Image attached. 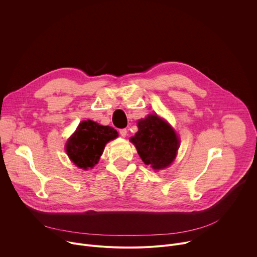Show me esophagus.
<instances>
[{"label":"esophagus","mask_w":257,"mask_h":257,"mask_svg":"<svg viewBox=\"0 0 257 257\" xmlns=\"http://www.w3.org/2000/svg\"><path fill=\"white\" fill-rule=\"evenodd\" d=\"M119 133H120V135H121L122 137H126V135H127V129H120V130H119Z\"/></svg>","instance_id":"esophagus-1"}]
</instances>
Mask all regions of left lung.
Instances as JSON below:
<instances>
[{"label":"left lung","mask_w":257,"mask_h":257,"mask_svg":"<svg viewBox=\"0 0 257 257\" xmlns=\"http://www.w3.org/2000/svg\"><path fill=\"white\" fill-rule=\"evenodd\" d=\"M131 141L144 164L155 170L169 167L179 148L175 131L157 115H150L138 122V132Z\"/></svg>","instance_id":"8db88e82"}]
</instances>
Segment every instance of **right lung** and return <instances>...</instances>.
Returning a JSON list of instances; mask_svg holds the SVG:
<instances>
[{"mask_svg": "<svg viewBox=\"0 0 257 257\" xmlns=\"http://www.w3.org/2000/svg\"><path fill=\"white\" fill-rule=\"evenodd\" d=\"M117 136L118 132L112 127L82 121L66 144L67 155L78 168L91 169L97 164L106 142Z\"/></svg>", "mask_w": 257, "mask_h": 257, "instance_id": "1", "label": "right lung"}]
</instances>
